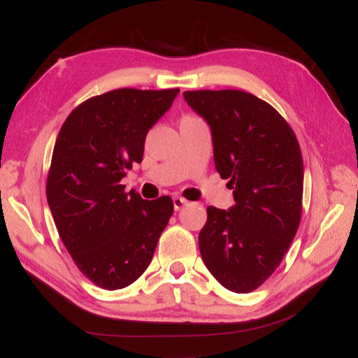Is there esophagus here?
Returning a JSON list of instances; mask_svg holds the SVG:
<instances>
[{
  "mask_svg": "<svg viewBox=\"0 0 358 358\" xmlns=\"http://www.w3.org/2000/svg\"><path fill=\"white\" fill-rule=\"evenodd\" d=\"M187 204H188V201L185 199H182V197L173 199V206H175V210H180L183 206H187Z\"/></svg>",
  "mask_w": 358,
  "mask_h": 358,
  "instance_id": "obj_1",
  "label": "esophagus"
}]
</instances>
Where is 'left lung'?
I'll return each instance as SVG.
<instances>
[{
    "label": "left lung",
    "mask_w": 358,
    "mask_h": 358,
    "mask_svg": "<svg viewBox=\"0 0 358 358\" xmlns=\"http://www.w3.org/2000/svg\"><path fill=\"white\" fill-rule=\"evenodd\" d=\"M212 129L215 167L236 204L209 206L200 254L233 292L263 285L282 262L301 218L303 158L297 137L275 107L237 90L185 91Z\"/></svg>",
    "instance_id": "obj_1"
}]
</instances>
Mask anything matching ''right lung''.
I'll return each mask as SVG.
<instances>
[{"instance_id": "right-lung-1", "label": "right lung", "mask_w": 358, "mask_h": 358, "mask_svg": "<svg viewBox=\"0 0 358 358\" xmlns=\"http://www.w3.org/2000/svg\"><path fill=\"white\" fill-rule=\"evenodd\" d=\"M179 90H113L79 104L62 124L46 182L48 203L74 264L104 289L133 284L152 262L173 201L125 192L146 134Z\"/></svg>"}]
</instances>
